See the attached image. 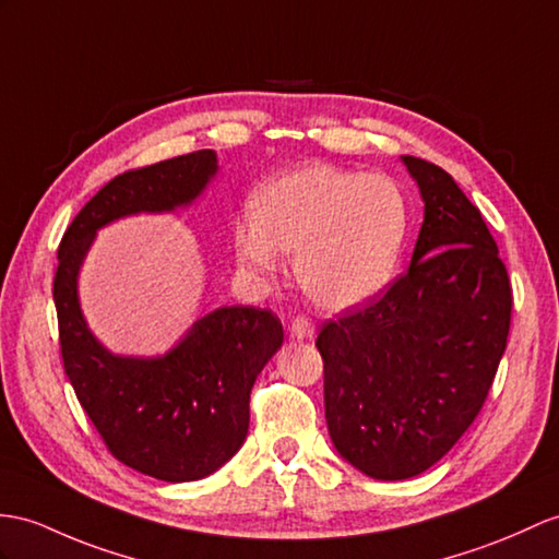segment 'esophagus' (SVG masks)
I'll return each mask as SVG.
<instances>
[{
	"label": "esophagus",
	"instance_id": "esophagus-1",
	"mask_svg": "<svg viewBox=\"0 0 559 559\" xmlns=\"http://www.w3.org/2000/svg\"><path fill=\"white\" fill-rule=\"evenodd\" d=\"M289 330H292V336H296V338H306V342H310V338H316V322H312L306 316H296L292 320Z\"/></svg>",
	"mask_w": 559,
	"mask_h": 559
}]
</instances>
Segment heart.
Instances as JSON below:
<instances>
[{
  "mask_svg": "<svg viewBox=\"0 0 559 559\" xmlns=\"http://www.w3.org/2000/svg\"><path fill=\"white\" fill-rule=\"evenodd\" d=\"M251 217L235 227L237 263L270 277L277 253H287L310 301L344 310L370 301L396 275L411 209L386 175L308 166L258 189Z\"/></svg>",
  "mask_w": 559,
  "mask_h": 559,
  "instance_id": "1",
  "label": "heart"
}]
</instances>
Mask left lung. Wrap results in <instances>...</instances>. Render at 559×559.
I'll return each instance as SVG.
<instances>
[{"label":"left lung","mask_w":559,"mask_h":559,"mask_svg":"<svg viewBox=\"0 0 559 559\" xmlns=\"http://www.w3.org/2000/svg\"><path fill=\"white\" fill-rule=\"evenodd\" d=\"M425 201L411 267L360 310L324 322V417L344 460L411 479L469 429L508 346L512 287L479 209L443 168L403 156Z\"/></svg>","instance_id":"left-lung-1"}]
</instances>
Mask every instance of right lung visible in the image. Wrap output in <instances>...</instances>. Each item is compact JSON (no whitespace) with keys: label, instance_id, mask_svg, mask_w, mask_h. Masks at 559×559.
<instances>
[{"label":"right lung","instance_id":"1","mask_svg":"<svg viewBox=\"0 0 559 559\" xmlns=\"http://www.w3.org/2000/svg\"><path fill=\"white\" fill-rule=\"evenodd\" d=\"M215 173V152L201 148L114 177L68 225L53 275L63 370L80 405L116 460L170 484L203 479L239 451L251 389L282 346V322L272 310L225 306L199 318L166 356H114L83 318L78 272L97 229L189 206Z\"/></svg>","mask_w":559,"mask_h":559}]
</instances>
